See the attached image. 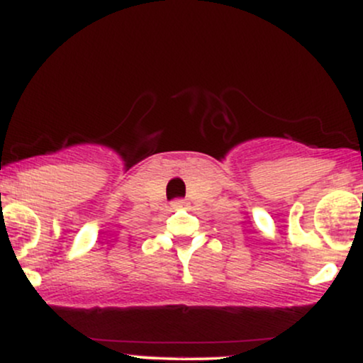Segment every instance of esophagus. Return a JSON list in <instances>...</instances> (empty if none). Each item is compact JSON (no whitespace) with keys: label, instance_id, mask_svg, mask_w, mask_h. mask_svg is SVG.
Instances as JSON below:
<instances>
[{"label":"esophagus","instance_id":"obj_1","mask_svg":"<svg viewBox=\"0 0 363 363\" xmlns=\"http://www.w3.org/2000/svg\"><path fill=\"white\" fill-rule=\"evenodd\" d=\"M170 205H172V208H181V206L186 205V201H184V199H174Z\"/></svg>","mask_w":363,"mask_h":363}]
</instances>
